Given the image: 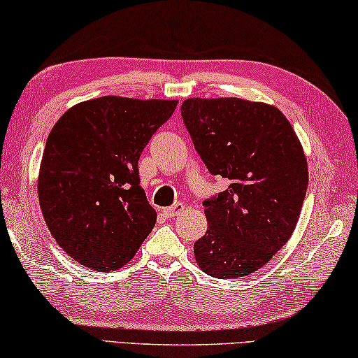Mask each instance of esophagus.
Instances as JSON below:
<instances>
[{
  "label": "esophagus",
  "instance_id": "esophagus-1",
  "mask_svg": "<svg viewBox=\"0 0 358 358\" xmlns=\"http://www.w3.org/2000/svg\"><path fill=\"white\" fill-rule=\"evenodd\" d=\"M180 210H183V203L181 202H178V203H175V206H172V207H167V208H164L162 210V213L166 215V218H173L175 215H177Z\"/></svg>",
  "mask_w": 358,
  "mask_h": 358
}]
</instances>
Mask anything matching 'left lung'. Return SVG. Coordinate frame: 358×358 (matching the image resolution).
<instances>
[{"label":"left lung","instance_id":"obj_1","mask_svg":"<svg viewBox=\"0 0 358 358\" xmlns=\"http://www.w3.org/2000/svg\"><path fill=\"white\" fill-rule=\"evenodd\" d=\"M181 116L210 173L231 181L203 202L208 229L194 243L196 263L217 279L252 274L296 228L309 181L301 141L263 101L188 99Z\"/></svg>","mask_w":358,"mask_h":358}]
</instances>
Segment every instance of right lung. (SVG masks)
Returning <instances> with one entry per match:
<instances>
[{"label": "right lung", "instance_id": "right-lung-1", "mask_svg": "<svg viewBox=\"0 0 358 358\" xmlns=\"http://www.w3.org/2000/svg\"><path fill=\"white\" fill-rule=\"evenodd\" d=\"M177 100L106 95L65 111L50 130L38 175L44 221L62 250L99 272L122 268L156 224L138 159Z\"/></svg>", "mask_w": 358, "mask_h": 358}]
</instances>
